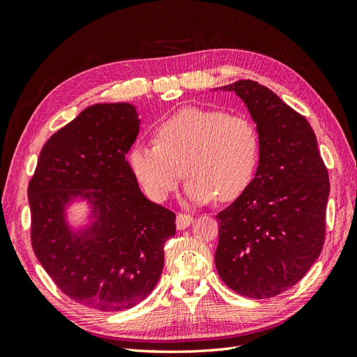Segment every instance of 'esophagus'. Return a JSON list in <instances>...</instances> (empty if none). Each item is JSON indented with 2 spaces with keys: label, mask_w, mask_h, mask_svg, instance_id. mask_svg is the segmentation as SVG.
<instances>
[{
  "label": "esophagus",
  "mask_w": 357,
  "mask_h": 357,
  "mask_svg": "<svg viewBox=\"0 0 357 357\" xmlns=\"http://www.w3.org/2000/svg\"><path fill=\"white\" fill-rule=\"evenodd\" d=\"M193 222V218L190 215H183L179 213L176 216V229L178 230H185L188 225H190Z\"/></svg>",
  "instance_id": "esophagus-1"
}]
</instances>
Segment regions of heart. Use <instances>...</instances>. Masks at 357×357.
Here are the masks:
<instances>
[{
	"mask_svg": "<svg viewBox=\"0 0 357 357\" xmlns=\"http://www.w3.org/2000/svg\"><path fill=\"white\" fill-rule=\"evenodd\" d=\"M259 156V132L252 119L190 107L159 123L155 144H135L127 159L150 199H169L185 173L187 201L207 204L215 198L231 202L244 195Z\"/></svg>",
	"mask_w": 357,
	"mask_h": 357,
	"instance_id": "obj_1",
	"label": "heart"
}]
</instances>
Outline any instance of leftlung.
Masks as SVG:
<instances>
[{"label":"left lung","mask_w":357,"mask_h":357,"mask_svg":"<svg viewBox=\"0 0 357 357\" xmlns=\"http://www.w3.org/2000/svg\"><path fill=\"white\" fill-rule=\"evenodd\" d=\"M221 89L244 101L261 156L252 185L216 216L215 264L233 291L267 299L298 284L322 252L328 170L312 126L275 92L252 79Z\"/></svg>","instance_id":"1"}]
</instances>
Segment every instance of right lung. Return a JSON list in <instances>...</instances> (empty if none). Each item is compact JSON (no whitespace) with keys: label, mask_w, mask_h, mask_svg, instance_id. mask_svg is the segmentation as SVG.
I'll list each match as a JSON object with an SVG mask.
<instances>
[{"label":"right lung","mask_w":357,"mask_h":357,"mask_svg":"<svg viewBox=\"0 0 357 357\" xmlns=\"http://www.w3.org/2000/svg\"><path fill=\"white\" fill-rule=\"evenodd\" d=\"M139 124L133 104L90 105L44 144L27 188L38 261L64 294L101 312L147 298L176 233V215L144 196L126 159ZM77 200L89 224L73 229L66 207Z\"/></svg>","instance_id":"add662e5"}]
</instances>
